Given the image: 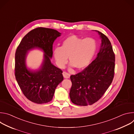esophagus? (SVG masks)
<instances>
[{"label": "esophagus", "mask_w": 134, "mask_h": 134, "mask_svg": "<svg viewBox=\"0 0 134 134\" xmlns=\"http://www.w3.org/2000/svg\"><path fill=\"white\" fill-rule=\"evenodd\" d=\"M63 76L65 79H69L70 77V76L69 73H68L67 72H66V71H63Z\"/></svg>", "instance_id": "1"}]
</instances>
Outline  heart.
I'll return each mask as SVG.
<instances>
[{
    "label": "heart",
    "mask_w": 134,
    "mask_h": 134,
    "mask_svg": "<svg viewBox=\"0 0 134 134\" xmlns=\"http://www.w3.org/2000/svg\"><path fill=\"white\" fill-rule=\"evenodd\" d=\"M97 44L92 37L83 39L77 35H72L63 41L61 47L55 48L53 56L59 67L63 68L68 62L78 69L87 67L96 52Z\"/></svg>",
    "instance_id": "heart-1"
}]
</instances>
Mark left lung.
<instances>
[{
  "instance_id": "obj_1",
  "label": "left lung",
  "mask_w": 134,
  "mask_h": 134,
  "mask_svg": "<svg viewBox=\"0 0 134 134\" xmlns=\"http://www.w3.org/2000/svg\"><path fill=\"white\" fill-rule=\"evenodd\" d=\"M98 32L101 40L97 57L80 72L70 76L69 96L77 105L86 106L97 102L111 85L114 77L115 55L109 39Z\"/></svg>"
}]
</instances>
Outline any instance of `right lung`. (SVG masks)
I'll return each mask as SVG.
<instances>
[{
	"label": "right lung",
	"instance_id": "right-lung-1",
	"mask_svg": "<svg viewBox=\"0 0 134 134\" xmlns=\"http://www.w3.org/2000/svg\"><path fill=\"white\" fill-rule=\"evenodd\" d=\"M61 33L55 30L37 27L26 34L15 52V76L17 83L25 97L37 104L51 101L55 89L63 80V71L50 61L52 45ZM39 48L44 52V59L41 68L32 71L26 65L27 51Z\"/></svg>",
	"mask_w": 134,
	"mask_h": 134
}]
</instances>
